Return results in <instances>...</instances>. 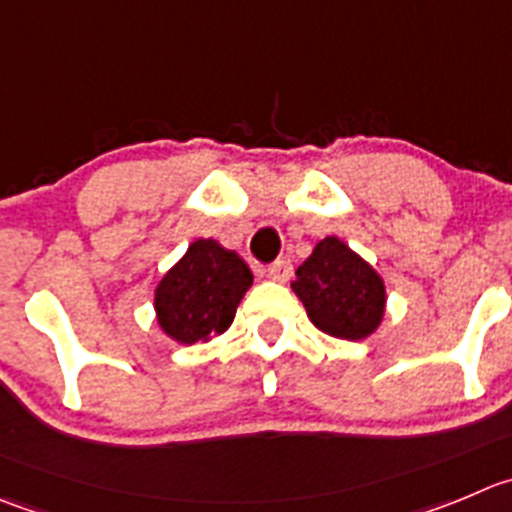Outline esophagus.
<instances>
[{
    "instance_id": "esophagus-1",
    "label": "esophagus",
    "mask_w": 512,
    "mask_h": 512,
    "mask_svg": "<svg viewBox=\"0 0 512 512\" xmlns=\"http://www.w3.org/2000/svg\"><path fill=\"white\" fill-rule=\"evenodd\" d=\"M291 261H286V259H279V261H274V264L269 266V269H266V276H269L271 281H279V284H286V281L291 279Z\"/></svg>"
}]
</instances>
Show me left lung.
<instances>
[{
	"mask_svg": "<svg viewBox=\"0 0 512 512\" xmlns=\"http://www.w3.org/2000/svg\"><path fill=\"white\" fill-rule=\"evenodd\" d=\"M291 289L311 324L329 337L359 342L382 324L384 281L342 238L326 236L296 269Z\"/></svg>",
	"mask_w": 512,
	"mask_h": 512,
	"instance_id": "1",
	"label": "left lung"
}]
</instances>
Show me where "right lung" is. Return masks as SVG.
Here are the masks:
<instances>
[{"label":"right lung","instance_id":"add662e5","mask_svg":"<svg viewBox=\"0 0 512 512\" xmlns=\"http://www.w3.org/2000/svg\"><path fill=\"white\" fill-rule=\"evenodd\" d=\"M251 284V269L236 251L213 238H198L155 286L160 329L180 344L208 342L211 334L231 326Z\"/></svg>","mask_w":512,"mask_h":512}]
</instances>
